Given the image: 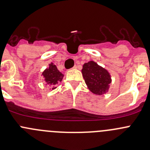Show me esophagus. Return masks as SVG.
<instances>
[{
  "label": "esophagus",
  "instance_id": "34e87169",
  "mask_svg": "<svg viewBox=\"0 0 150 150\" xmlns=\"http://www.w3.org/2000/svg\"><path fill=\"white\" fill-rule=\"evenodd\" d=\"M76 68H77V65H75L72 68V69H76Z\"/></svg>",
  "mask_w": 150,
  "mask_h": 150
}]
</instances>
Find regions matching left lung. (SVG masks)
Listing matches in <instances>:
<instances>
[{
	"instance_id": "1",
	"label": "left lung",
	"mask_w": 150,
	"mask_h": 150,
	"mask_svg": "<svg viewBox=\"0 0 150 150\" xmlns=\"http://www.w3.org/2000/svg\"><path fill=\"white\" fill-rule=\"evenodd\" d=\"M82 74L85 83L92 93L102 95L107 91L111 78L105 69L91 61L83 64Z\"/></svg>"
}]
</instances>
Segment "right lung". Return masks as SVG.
Here are the masks:
<instances>
[{
    "label": "right lung",
    "mask_w": 150,
    "mask_h": 150,
    "mask_svg": "<svg viewBox=\"0 0 150 150\" xmlns=\"http://www.w3.org/2000/svg\"><path fill=\"white\" fill-rule=\"evenodd\" d=\"M43 75L45 78V81L47 82V84L51 85H56L57 83L61 82L64 76L53 63L50 64L49 67L43 72ZM54 88H52V89Z\"/></svg>",
    "instance_id": "1"
}]
</instances>
